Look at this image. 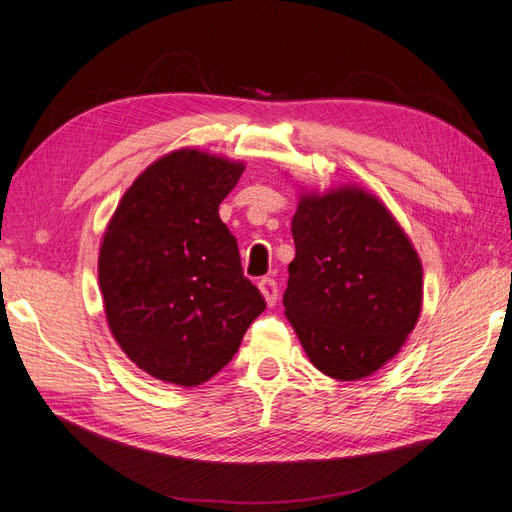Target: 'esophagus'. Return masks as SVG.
I'll list each match as a JSON object with an SVG mask.
<instances>
[{
  "instance_id": "34e87169",
  "label": "esophagus",
  "mask_w": 512,
  "mask_h": 512,
  "mask_svg": "<svg viewBox=\"0 0 512 512\" xmlns=\"http://www.w3.org/2000/svg\"><path fill=\"white\" fill-rule=\"evenodd\" d=\"M258 288L262 292V297H265L267 305H275L277 303V282L273 277H262L258 282Z\"/></svg>"
}]
</instances>
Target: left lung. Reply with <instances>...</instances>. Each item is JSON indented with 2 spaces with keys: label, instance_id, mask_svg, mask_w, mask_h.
I'll return each instance as SVG.
<instances>
[{
  "label": "left lung",
  "instance_id": "8db88e82",
  "mask_svg": "<svg viewBox=\"0 0 512 512\" xmlns=\"http://www.w3.org/2000/svg\"><path fill=\"white\" fill-rule=\"evenodd\" d=\"M286 318L316 369L361 380L406 344L423 305V267L380 200L346 185L303 194L292 218Z\"/></svg>",
  "mask_w": 512,
  "mask_h": 512
}]
</instances>
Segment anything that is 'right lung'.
<instances>
[{"label":"right lung","mask_w":512,"mask_h":512,"mask_svg":"<svg viewBox=\"0 0 512 512\" xmlns=\"http://www.w3.org/2000/svg\"><path fill=\"white\" fill-rule=\"evenodd\" d=\"M243 168L198 149L168 153L136 177L106 226L98 277L108 329L153 378L207 382L267 307L220 220Z\"/></svg>","instance_id":"add662e5"}]
</instances>
